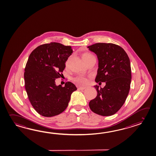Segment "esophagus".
Listing matches in <instances>:
<instances>
[{"label":"esophagus","mask_w":156,"mask_h":156,"mask_svg":"<svg viewBox=\"0 0 156 156\" xmlns=\"http://www.w3.org/2000/svg\"><path fill=\"white\" fill-rule=\"evenodd\" d=\"M85 88H86V87H79L78 88V90H84Z\"/></svg>","instance_id":"esophagus-1"}]
</instances>
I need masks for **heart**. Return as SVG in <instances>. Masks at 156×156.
Instances as JSON below:
<instances>
[{"mask_svg": "<svg viewBox=\"0 0 156 156\" xmlns=\"http://www.w3.org/2000/svg\"><path fill=\"white\" fill-rule=\"evenodd\" d=\"M94 56L93 55L90 54H88V53H87V54H84L83 55V59L84 60V62H86L87 60H88V59H90V58ZM73 82L74 83L76 84L77 85H80V86H83V85H85L87 83H88V79L86 77L83 76H77L75 78H74L73 79Z\"/></svg>", "mask_w": 156, "mask_h": 156, "instance_id": "b5f03b06", "label": "heart"}]
</instances>
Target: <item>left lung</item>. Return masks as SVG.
<instances>
[{"instance_id":"obj_1","label":"left lung","mask_w":156,"mask_h":156,"mask_svg":"<svg viewBox=\"0 0 156 156\" xmlns=\"http://www.w3.org/2000/svg\"><path fill=\"white\" fill-rule=\"evenodd\" d=\"M98 59L97 83L105 82L103 88L95 86L97 97L89 106L95 114L104 116L117 112L128 95L132 79L128 55L120 46L112 43H96L88 46Z\"/></svg>"}]
</instances>
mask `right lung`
I'll use <instances>...</instances> for the list:
<instances>
[{"instance_id":"add662e5","label":"right lung","mask_w":156,"mask_h":156,"mask_svg":"<svg viewBox=\"0 0 156 156\" xmlns=\"http://www.w3.org/2000/svg\"><path fill=\"white\" fill-rule=\"evenodd\" d=\"M70 46L50 42L38 46L29 56L24 68V86L30 103L39 114L52 117L67 108L76 86L67 82L56 86L62 77L66 62L72 55Z\"/></svg>"}]
</instances>
